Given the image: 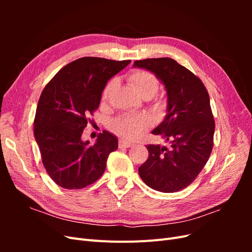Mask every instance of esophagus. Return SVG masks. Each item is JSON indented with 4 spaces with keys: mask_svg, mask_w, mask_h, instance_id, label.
I'll return each instance as SVG.
<instances>
[{
    "mask_svg": "<svg viewBox=\"0 0 252 252\" xmlns=\"http://www.w3.org/2000/svg\"><path fill=\"white\" fill-rule=\"evenodd\" d=\"M131 146H133V144L130 143V142H128V141L121 140V141L119 142V147H120V148H130Z\"/></svg>",
    "mask_w": 252,
    "mask_h": 252,
    "instance_id": "1",
    "label": "esophagus"
}]
</instances>
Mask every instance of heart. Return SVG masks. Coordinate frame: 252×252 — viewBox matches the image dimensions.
Wrapping results in <instances>:
<instances>
[{
  "instance_id": "obj_1",
  "label": "heart",
  "mask_w": 252,
  "mask_h": 252,
  "mask_svg": "<svg viewBox=\"0 0 252 252\" xmlns=\"http://www.w3.org/2000/svg\"><path fill=\"white\" fill-rule=\"evenodd\" d=\"M128 82L131 84L142 97L150 98L154 96L159 86L158 79L155 73L144 69H133L127 75ZM117 85V80L111 79L106 84L102 91V101L106 102ZM151 120L146 114L139 116H121L111 121L110 127L120 136L127 140H134L151 126Z\"/></svg>"
}]
</instances>
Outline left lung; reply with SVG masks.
I'll return each instance as SVG.
<instances>
[{"mask_svg": "<svg viewBox=\"0 0 252 252\" xmlns=\"http://www.w3.org/2000/svg\"><path fill=\"white\" fill-rule=\"evenodd\" d=\"M133 66L156 73L168 96L166 118L152 133L169 146L147 145L149 156L139 174L158 191H180L195 180L212 151L216 124L208 91L199 77L173 59L140 60Z\"/></svg>", "mask_w": 252, "mask_h": 252, "instance_id": "left-lung-1", "label": "left lung"}]
</instances>
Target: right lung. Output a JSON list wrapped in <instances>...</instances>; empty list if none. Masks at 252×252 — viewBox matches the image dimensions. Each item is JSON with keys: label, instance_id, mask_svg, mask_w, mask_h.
<instances>
[{"label": "right lung", "instance_id": "right-lung-1", "mask_svg": "<svg viewBox=\"0 0 252 252\" xmlns=\"http://www.w3.org/2000/svg\"><path fill=\"white\" fill-rule=\"evenodd\" d=\"M130 62L84 57L64 66L43 89L33 133L42 163L57 185L81 189L102 177L109 154L118 149V139L104 130L90 145L81 136L108 80Z\"/></svg>", "mask_w": 252, "mask_h": 252}]
</instances>
